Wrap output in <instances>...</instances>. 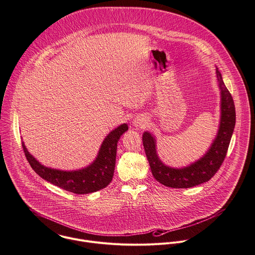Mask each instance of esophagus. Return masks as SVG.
I'll return each instance as SVG.
<instances>
[{"label":"esophagus","mask_w":255,"mask_h":255,"mask_svg":"<svg viewBox=\"0 0 255 255\" xmlns=\"http://www.w3.org/2000/svg\"><path fill=\"white\" fill-rule=\"evenodd\" d=\"M133 124L136 127H144L147 124V119L143 116H137L134 120H133Z\"/></svg>","instance_id":"obj_1"}]
</instances>
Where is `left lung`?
<instances>
[{
    "label": "left lung",
    "instance_id": "8db88e82",
    "mask_svg": "<svg viewBox=\"0 0 255 255\" xmlns=\"http://www.w3.org/2000/svg\"><path fill=\"white\" fill-rule=\"evenodd\" d=\"M217 78L221 89V122L218 135L203 158L192 165L174 169L161 162L156 151V141L149 132L143 134V146L154 178L162 185L175 189H188L210 181L221 168L227 156L236 126V107L232 94L217 68Z\"/></svg>",
    "mask_w": 255,
    "mask_h": 255
}]
</instances>
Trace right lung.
I'll return each mask as SVG.
<instances>
[{"label": "right lung", "mask_w": 255, "mask_h": 255, "mask_svg": "<svg viewBox=\"0 0 255 255\" xmlns=\"http://www.w3.org/2000/svg\"><path fill=\"white\" fill-rule=\"evenodd\" d=\"M128 130L127 124H122L111 131L104 139L96 160L88 167L78 171H60L44 167L33 158L21 143L25 158L32 170L43 180L76 195L97 192L107 187L113 178L117 143L121 135Z\"/></svg>", "instance_id": "add662e5"}]
</instances>
